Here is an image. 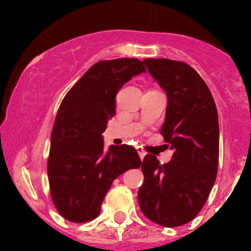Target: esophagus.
Returning <instances> with one entry per match:
<instances>
[{"label":"esophagus","instance_id":"34e87169","mask_svg":"<svg viewBox=\"0 0 251 251\" xmlns=\"http://www.w3.org/2000/svg\"><path fill=\"white\" fill-rule=\"evenodd\" d=\"M137 152H138V154H139V157H141V159L145 158L146 152H145V151H143V150H142L141 147H137Z\"/></svg>","mask_w":251,"mask_h":251}]
</instances>
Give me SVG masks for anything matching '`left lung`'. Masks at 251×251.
Here are the masks:
<instances>
[{"instance_id": "left-lung-1", "label": "left lung", "mask_w": 251, "mask_h": 251, "mask_svg": "<svg viewBox=\"0 0 251 251\" xmlns=\"http://www.w3.org/2000/svg\"><path fill=\"white\" fill-rule=\"evenodd\" d=\"M143 63L167 94L161 134L174 154L165 165L152 154L145 157L138 203L148 220L176 227L196 217L216 179L217 110L206 83L188 64L170 59Z\"/></svg>"}]
</instances>
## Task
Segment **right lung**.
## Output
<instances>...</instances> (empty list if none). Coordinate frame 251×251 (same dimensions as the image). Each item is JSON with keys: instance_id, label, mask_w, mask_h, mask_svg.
<instances>
[{"instance_id": "right-lung-1", "label": "right lung", "mask_w": 251, "mask_h": 251, "mask_svg": "<svg viewBox=\"0 0 251 251\" xmlns=\"http://www.w3.org/2000/svg\"><path fill=\"white\" fill-rule=\"evenodd\" d=\"M145 72L138 59L98 61L60 104L51 132L48 176L52 202L66 220L80 224L95 219L113 181L141 166L132 146H110L105 152L101 133L115 114L117 93Z\"/></svg>"}]
</instances>
